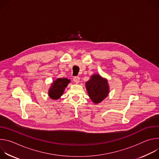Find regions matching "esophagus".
Returning a JSON list of instances; mask_svg holds the SVG:
<instances>
[{
	"label": "esophagus",
	"mask_w": 159,
	"mask_h": 159,
	"mask_svg": "<svg viewBox=\"0 0 159 159\" xmlns=\"http://www.w3.org/2000/svg\"><path fill=\"white\" fill-rule=\"evenodd\" d=\"M73 80H74V82H75V83H79V80H80V78L79 77H74V79H73Z\"/></svg>",
	"instance_id": "34e87169"
}]
</instances>
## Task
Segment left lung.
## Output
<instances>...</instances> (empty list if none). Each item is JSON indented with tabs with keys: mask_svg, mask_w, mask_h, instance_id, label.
Here are the masks:
<instances>
[{
	"mask_svg": "<svg viewBox=\"0 0 159 159\" xmlns=\"http://www.w3.org/2000/svg\"><path fill=\"white\" fill-rule=\"evenodd\" d=\"M89 96L95 104L103 101L108 95L109 87L107 80L99 74H93L85 83Z\"/></svg>",
	"mask_w": 159,
	"mask_h": 159,
	"instance_id": "8db88e82",
	"label": "left lung"
}]
</instances>
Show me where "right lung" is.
<instances>
[{"mask_svg":"<svg viewBox=\"0 0 159 159\" xmlns=\"http://www.w3.org/2000/svg\"><path fill=\"white\" fill-rule=\"evenodd\" d=\"M70 82L66 78H60L55 80L49 89L48 95L52 99H58L63 94L65 87Z\"/></svg>","mask_w":159,"mask_h":159,"instance_id":"obj_1","label":"right lung"}]
</instances>
